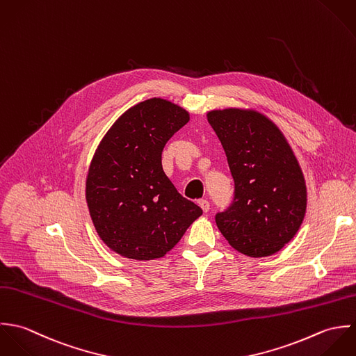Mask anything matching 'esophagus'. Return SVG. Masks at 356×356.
I'll use <instances>...</instances> for the list:
<instances>
[{"label": "esophagus", "instance_id": "esophagus-1", "mask_svg": "<svg viewBox=\"0 0 356 356\" xmlns=\"http://www.w3.org/2000/svg\"><path fill=\"white\" fill-rule=\"evenodd\" d=\"M198 205L202 208V211H204L205 213L209 212V209H211V204H209L208 200H200V201H198Z\"/></svg>", "mask_w": 356, "mask_h": 356}]
</instances>
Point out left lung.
Returning a JSON list of instances; mask_svg holds the SVG:
<instances>
[{
    "label": "left lung",
    "mask_w": 356,
    "mask_h": 356,
    "mask_svg": "<svg viewBox=\"0 0 356 356\" xmlns=\"http://www.w3.org/2000/svg\"><path fill=\"white\" fill-rule=\"evenodd\" d=\"M208 121L234 179V198L214 216L229 245L250 257L271 256L298 231L307 188L298 162L280 129L264 115L216 110Z\"/></svg>",
    "instance_id": "left-lung-1"
}]
</instances>
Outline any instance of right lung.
<instances>
[{"instance_id":"add662e5","label":"right lung","mask_w":356,"mask_h":356,"mask_svg":"<svg viewBox=\"0 0 356 356\" xmlns=\"http://www.w3.org/2000/svg\"><path fill=\"white\" fill-rule=\"evenodd\" d=\"M188 120L186 110L154 97L121 115L96 149L88 208L99 236L121 256L162 257L202 214L162 169L165 144Z\"/></svg>"}]
</instances>
